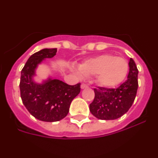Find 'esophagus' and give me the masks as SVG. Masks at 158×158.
<instances>
[{
    "label": "esophagus",
    "instance_id": "1",
    "mask_svg": "<svg viewBox=\"0 0 158 158\" xmlns=\"http://www.w3.org/2000/svg\"><path fill=\"white\" fill-rule=\"evenodd\" d=\"M81 88L82 89H87L88 85H85V84H81Z\"/></svg>",
    "mask_w": 158,
    "mask_h": 158
}]
</instances>
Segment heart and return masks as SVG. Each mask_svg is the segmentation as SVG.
<instances>
[{
  "label": "heart",
  "mask_w": 158,
  "mask_h": 158,
  "mask_svg": "<svg viewBox=\"0 0 158 158\" xmlns=\"http://www.w3.org/2000/svg\"><path fill=\"white\" fill-rule=\"evenodd\" d=\"M129 70L127 60L123 57L104 54L90 58L79 66V76L96 75V81L104 88L117 86L127 77Z\"/></svg>",
  "instance_id": "b5f03b06"
}]
</instances>
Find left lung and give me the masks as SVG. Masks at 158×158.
<instances>
[{
    "instance_id": "left-lung-1",
    "label": "left lung",
    "mask_w": 158,
    "mask_h": 158,
    "mask_svg": "<svg viewBox=\"0 0 158 158\" xmlns=\"http://www.w3.org/2000/svg\"><path fill=\"white\" fill-rule=\"evenodd\" d=\"M129 68L127 79L117 89H94L95 98L89 105V110L96 118L102 120L116 119L130 109L139 87V70L132 58H130Z\"/></svg>"
}]
</instances>
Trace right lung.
<instances>
[{"instance_id": "1", "label": "right lung", "mask_w": 158, "mask_h": 158, "mask_svg": "<svg viewBox=\"0 0 158 158\" xmlns=\"http://www.w3.org/2000/svg\"><path fill=\"white\" fill-rule=\"evenodd\" d=\"M57 49H43L32 54L21 71L19 82L23 105L31 115L44 122H57L67 115L71 102L81 92V84L69 85L48 77L42 83L34 81L38 65L56 54Z\"/></svg>"}]
</instances>
